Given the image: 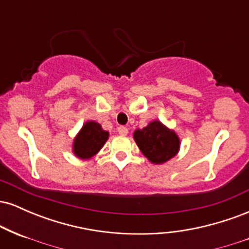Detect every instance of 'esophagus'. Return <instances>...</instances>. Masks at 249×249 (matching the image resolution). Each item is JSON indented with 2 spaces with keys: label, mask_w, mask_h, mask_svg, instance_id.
I'll return each mask as SVG.
<instances>
[{
  "label": "esophagus",
  "mask_w": 249,
  "mask_h": 249,
  "mask_svg": "<svg viewBox=\"0 0 249 249\" xmlns=\"http://www.w3.org/2000/svg\"><path fill=\"white\" fill-rule=\"evenodd\" d=\"M118 133L121 134V136H126L128 133V128L125 127V126H119L118 127Z\"/></svg>",
  "instance_id": "1"
}]
</instances>
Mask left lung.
<instances>
[{"mask_svg": "<svg viewBox=\"0 0 249 249\" xmlns=\"http://www.w3.org/2000/svg\"><path fill=\"white\" fill-rule=\"evenodd\" d=\"M138 147L153 164H162L173 158L179 150V138L173 131L154 121L133 134Z\"/></svg>", "mask_w": 249, "mask_h": 249, "instance_id": "8db88e82", "label": "left lung"}]
</instances>
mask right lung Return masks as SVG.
Returning <instances> with one entry per match:
<instances>
[{
	"label": "right lung",
	"mask_w": 249,
	"mask_h": 249,
	"mask_svg": "<svg viewBox=\"0 0 249 249\" xmlns=\"http://www.w3.org/2000/svg\"><path fill=\"white\" fill-rule=\"evenodd\" d=\"M108 132L96 122L85 123L73 142V152L82 159L91 158L107 141Z\"/></svg>",
	"instance_id": "right-lung-1"
}]
</instances>
